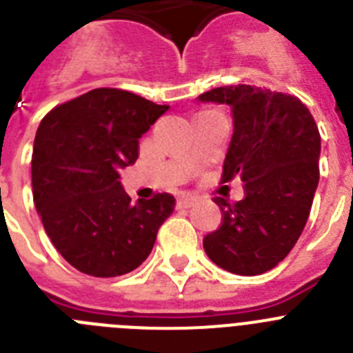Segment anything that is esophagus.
Instances as JSON below:
<instances>
[{
  "instance_id": "obj_1",
  "label": "esophagus",
  "mask_w": 353,
  "mask_h": 353,
  "mask_svg": "<svg viewBox=\"0 0 353 353\" xmlns=\"http://www.w3.org/2000/svg\"><path fill=\"white\" fill-rule=\"evenodd\" d=\"M194 203H196V198H194V196L183 194V196H180L179 199H176V208H180V210H183V208H191Z\"/></svg>"
}]
</instances>
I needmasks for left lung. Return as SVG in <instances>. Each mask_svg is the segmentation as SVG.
I'll list each match as a JSON object with an SVG mask.
<instances>
[{
    "label": "left lung",
    "mask_w": 353,
    "mask_h": 353,
    "mask_svg": "<svg viewBox=\"0 0 353 353\" xmlns=\"http://www.w3.org/2000/svg\"><path fill=\"white\" fill-rule=\"evenodd\" d=\"M199 102L232 109L233 134L223 182L245 183V198L223 210L219 230L203 239L207 256L239 276H258L288 256L310 217L320 180V132L297 97L256 86H221Z\"/></svg>",
    "instance_id": "obj_1"
}]
</instances>
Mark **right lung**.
Returning a JSON list of instances; mask_svg holds the SVG:
<instances>
[{"label": "right lung", "instance_id": "add662e5", "mask_svg": "<svg viewBox=\"0 0 353 353\" xmlns=\"http://www.w3.org/2000/svg\"><path fill=\"white\" fill-rule=\"evenodd\" d=\"M168 109L125 90L97 88L40 121L33 201L54 248L79 272L123 276L152 252L174 198L164 192L132 205L120 170L136 162L139 139Z\"/></svg>", "mask_w": 353, "mask_h": 353}]
</instances>
